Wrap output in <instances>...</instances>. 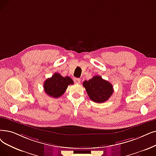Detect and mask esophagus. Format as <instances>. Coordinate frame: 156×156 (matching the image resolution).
Wrapping results in <instances>:
<instances>
[{
    "label": "esophagus",
    "instance_id": "34e87169",
    "mask_svg": "<svg viewBox=\"0 0 156 156\" xmlns=\"http://www.w3.org/2000/svg\"><path fill=\"white\" fill-rule=\"evenodd\" d=\"M73 80H74V83H80V81H81V80H80V78H74Z\"/></svg>",
    "mask_w": 156,
    "mask_h": 156
}]
</instances>
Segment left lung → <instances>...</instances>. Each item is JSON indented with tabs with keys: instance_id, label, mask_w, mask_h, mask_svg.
<instances>
[{
	"instance_id": "obj_1",
	"label": "left lung",
	"mask_w": 156,
	"mask_h": 156,
	"mask_svg": "<svg viewBox=\"0 0 156 156\" xmlns=\"http://www.w3.org/2000/svg\"><path fill=\"white\" fill-rule=\"evenodd\" d=\"M88 96L97 103H104L110 98L113 92L112 85L100 76H95L83 83Z\"/></svg>"
}]
</instances>
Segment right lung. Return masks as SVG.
<instances>
[{"label": "right lung", "instance_id": "obj_1", "mask_svg": "<svg viewBox=\"0 0 156 156\" xmlns=\"http://www.w3.org/2000/svg\"><path fill=\"white\" fill-rule=\"evenodd\" d=\"M73 83L70 77H63L59 73H55L51 78L46 80L44 82V89L49 96L58 98L62 96L68 85Z\"/></svg>", "mask_w": 156, "mask_h": 156}]
</instances>
